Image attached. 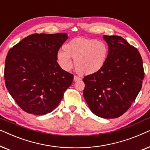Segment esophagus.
<instances>
[{
    "mask_svg": "<svg viewBox=\"0 0 150 150\" xmlns=\"http://www.w3.org/2000/svg\"><path fill=\"white\" fill-rule=\"evenodd\" d=\"M81 79L79 76H74V82H76V81H81Z\"/></svg>",
    "mask_w": 150,
    "mask_h": 150,
    "instance_id": "1",
    "label": "esophagus"
}]
</instances>
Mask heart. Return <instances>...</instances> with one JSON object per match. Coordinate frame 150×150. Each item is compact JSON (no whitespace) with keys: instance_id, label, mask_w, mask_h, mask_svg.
<instances>
[{"instance_id":"obj_1","label":"heart","mask_w":150,"mask_h":150,"mask_svg":"<svg viewBox=\"0 0 150 150\" xmlns=\"http://www.w3.org/2000/svg\"><path fill=\"white\" fill-rule=\"evenodd\" d=\"M63 50L57 54L59 65L65 70H70L72 59L76 70L83 75L93 74L101 70L108 56L107 45L96 39H73L63 46Z\"/></svg>"}]
</instances>
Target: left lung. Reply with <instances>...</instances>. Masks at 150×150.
Returning a JSON list of instances; mask_svg holds the SVG:
<instances>
[{"label":"left lung","mask_w":150,"mask_h":150,"mask_svg":"<svg viewBox=\"0 0 150 150\" xmlns=\"http://www.w3.org/2000/svg\"><path fill=\"white\" fill-rule=\"evenodd\" d=\"M103 38L108 46V59L101 70L83 78V96L96 115L117 118L128 110L140 91L143 61L138 50L122 37Z\"/></svg>","instance_id":"obj_1"}]
</instances>
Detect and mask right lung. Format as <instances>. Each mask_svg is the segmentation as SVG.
Returning a JSON list of instances; mask_svg holds the SVG:
<instances>
[{
  "instance_id": "1",
  "label": "right lung",
  "mask_w": 150,
  "mask_h": 150,
  "mask_svg": "<svg viewBox=\"0 0 150 150\" xmlns=\"http://www.w3.org/2000/svg\"><path fill=\"white\" fill-rule=\"evenodd\" d=\"M67 33H35L24 38L8 52L6 87L24 111L36 115L52 112L70 87L74 76L57 61Z\"/></svg>"
}]
</instances>
